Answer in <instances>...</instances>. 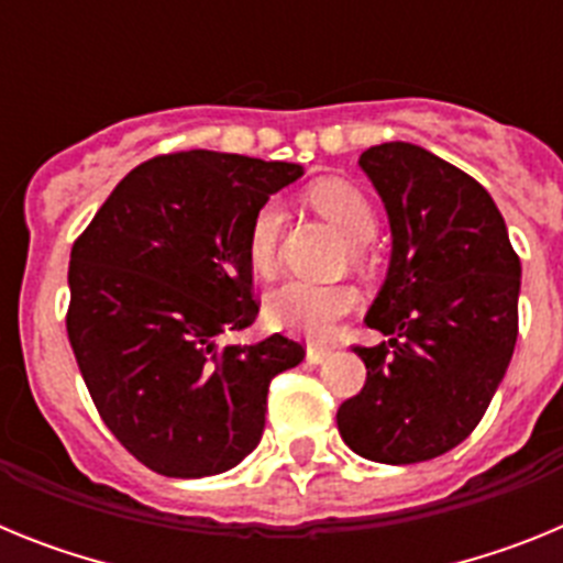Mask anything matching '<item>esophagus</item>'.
Listing matches in <instances>:
<instances>
[{"instance_id": "esophagus-1", "label": "esophagus", "mask_w": 563, "mask_h": 563, "mask_svg": "<svg viewBox=\"0 0 563 563\" xmlns=\"http://www.w3.org/2000/svg\"><path fill=\"white\" fill-rule=\"evenodd\" d=\"M330 346H324V343H310V346H307V361L310 363H324L327 357H330Z\"/></svg>"}]
</instances>
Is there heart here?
<instances>
[{
	"label": "heart",
	"instance_id": "heart-1",
	"mask_svg": "<svg viewBox=\"0 0 563 563\" xmlns=\"http://www.w3.org/2000/svg\"><path fill=\"white\" fill-rule=\"evenodd\" d=\"M310 202L343 236L363 245L375 236V208L366 194L343 180H318L310 188ZM285 228V211L278 202H265L253 213L247 228V262L258 276H271L278 262V239ZM357 296L346 285H310L287 282L267 296V318L273 327L307 338H324L338 318L355 310Z\"/></svg>",
	"mask_w": 563,
	"mask_h": 563
}]
</instances>
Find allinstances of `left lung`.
Masks as SVG:
<instances>
[{
	"instance_id": "8db88e82",
	"label": "left lung",
	"mask_w": 563,
	"mask_h": 563,
	"mask_svg": "<svg viewBox=\"0 0 563 563\" xmlns=\"http://www.w3.org/2000/svg\"><path fill=\"white\" fill-rule=\"evenodd\" d=\"M357 166L380 194L391 262L355 346L366 383L341 402L338 431L357 456L426 462L479 426L519 335L521 265L490 194L415 143H380Z\"/></svg>"
}]
</instances>
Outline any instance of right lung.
Listing matches in <instances>:
<instances>
[{
  "mask_svg": "<svg viewBox=\"0 0 563 563\" xmlns=\"http://www.w3.org/2000/svg\"><path fill=\"white\" fill-rule=\"evenodd\" d=\"M298 163L161 154L123 177L69 253L67 335L98 415L174 479L222 474L262 440L267 389L305 361L285 335L220 346L256 321L247 228Z\"/></svg>",
  "mask_w": 563,
  "mask_h": 563,
  "instance_id": "right-lung-1",
  "label": "right lung"
}]
</instances>
